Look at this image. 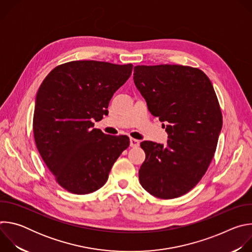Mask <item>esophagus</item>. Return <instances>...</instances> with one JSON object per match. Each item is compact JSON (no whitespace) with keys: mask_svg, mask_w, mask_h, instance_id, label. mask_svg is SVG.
Returning a JSON list of instances; mask_svg holds the SVG:
<instances>
[{"mask_svg":"<svg viewBox=\"0 0 252 252\" xmlns=\"http://www.w3.org/2000/svg\"><path fill=\"white\" fill-rule=\"evenodd\" d=\"M129 145L131 148H137L139 146V140L135 138H130L129 139Z\"/></svg>","mask_w":252,"mask_h":252,"instance_id":"1","label":"esophagus"}]
</instances>
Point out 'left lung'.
<instances>
[{
  "label": "left lung",
  "instance_id": "1",
  "mask_svg": "<svg viewBox=\"0 0 252 252\" xmlns=\"http://www.w3.org/2000/svg\"><path fill=\"white\" fill-rule=\"evenodd\" d=\"M133 82L169 138L165 147L140 142L146 160L139 183L158 198L182 196L199 183L217 150L222 127L217 94L203 71L189 65H136Z\"/></svg>",
  "mask_w": 252,
  "mask_h": 252
}]
</instances>
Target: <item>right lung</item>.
Returning a JSON list of instances; mask_svg holds the SVG:
<instances>
[{"mask_svg": "<svg viewBox=\"0 0 252 252\" xmlns=\"http://www.w3.org/2000/svg\"><path fill=\"white\" fill-rule=\"evenodd\" d=\"M132 64L73 61L56 66L39 88L33 112L35 146L56 182L75 194L100 189L121 154L126 135L94 128L109 114L114 94L127 81Z\"/></svg>", "mask_w": 252, "mask_h": 252, "instance_id": "1", "label": "right lung"}]
</instances>
